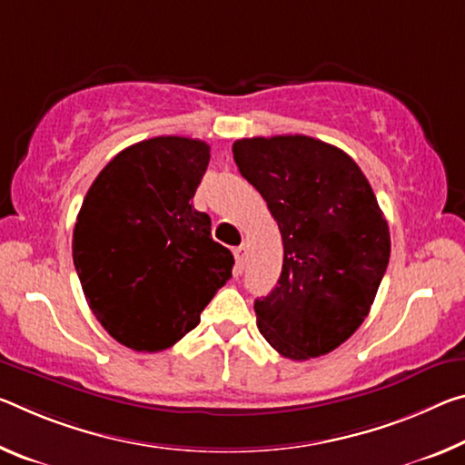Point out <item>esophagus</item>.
Listing matches in <instances>:
<instances>
[{
  "mask_svg": "<svg viewBox=\"0 0 465 465\" xmlns=\"http://www.w3.org/2000/svg\"><path fill=\"white\" fill-rule=\"evenodd\" d=\"M235 256V275H240L244 271V261H246V246H238L233 250Z\"/></svg>",
  "mask_w": 465,
  "mask_h": 465,
  "instance_id": "34e87169",
  "label": "esophagus"
}]
</instances>
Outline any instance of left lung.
<instances>
[{
    "label": "left lung",
    "mask_w": 465,
    "mask_h": 465,
    "mask_svg": "<svg viewBox=\"0 0 465 465\" xmlns=\"http://www.w3.org/2000/svg\"><path fill=\"white\" fill-rule=\"evenodd\" d=\"M232 151L283 240L277 287L254 302L259 331L298 362L333 351L371 312L391 252L371 183L350 154L311 136L242 138Z\"/></svg>",
    "instance_id": "obj_1"
}]
</instances>
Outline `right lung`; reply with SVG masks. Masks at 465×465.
<instances>
[{"label": "right lung", "instance_id": "right-lung-1", "mask_svg": "<svg viewBox=\"0 0 465 465\" xmlns=\"http://www.w3.org/2000/svg\"><path fill=\"white\" fill-rule=\"evenodd\" d=\"M209 159L203 140H143L101 169L80 206L74 267L93 314L126 348H172L232 277L233 254L190 203Z\"/></svg>", "mask_w": 465, "mask_h": 465}]
</instances>
